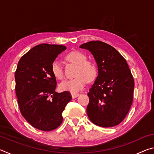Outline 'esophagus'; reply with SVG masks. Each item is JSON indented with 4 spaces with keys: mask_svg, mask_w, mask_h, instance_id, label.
<instances>
[{
    "mask_svg": "<svg viewBox=\"0 0 154 154\" xmlns=\"http://www.w3.org/2000/svg\"><path fill=\"white\" fill-rule=\"evenodd\" d=\"M79 93H71V96L72 98H77L78 96H79Z\"/></svg>",
    "mask_w": 154,
    "mask_h": 154,
    "instance_id": "1",
    "label": "esophagus"
}]
</instances>
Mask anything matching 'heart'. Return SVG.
Here are the masks:
<instances>
[{"mask_svg":"<svg viewBox=\"0 0 154 154\" xmlns=\"http://www.w3.org/2000/svg\"><path fill=\"white\" fill-rule=\"evenodd\" d=\"M69 60L78 64L75 75L77 77L66 79L60 84V89L76 93L82 90L88 83V80H92L97 75V66L92 61L86 60V56L82 52L74 51L68 54ZM51 72L58 79L64 78V72L60 62L55 60L51 64Z\"/></svg>","mask_w":154,"mask_h":154,"instance_id":"b5f03b06","label":"heart"}]
</instances>
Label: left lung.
<instances>
[{
	"mask_svg": "<svg viewBox=\"0 0 154 154\" xmlns=\"http://www.w3.org/2000/svg\"><path fill=\"white\" fill-rule=\"evenodd\" d=\"M79 48L91 52L98 66V76L88 94V118L98 126H117L126 118L133 99L134 79L127 62L102 41H90Z\"/></svg>",
	"mask_w": 154,
	"mask_h": 154,
	"instance_id": "8db88e82",
	"label": "left lung"
}]
</instances>
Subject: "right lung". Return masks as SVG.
<instances>
[{
	"label": "right lung",
	"mask_w": 154,
	"mask_h": 154,
	"mask_svg": "<svg viewBox=\"0 0 154 154\" xmlns=\"http://www.w3.org/2000/svg\"><path fill=\"white\" fill-rule=\"evenodd\" d=\"M64 45L43 43L30 49L17 64L15 73V93L20 110L31 126L50 131L62 124V113L71 100L67 91L58 93L51 64Z\"/></svg>",
	"instance_id": "add662e5"
}]
</instances>
